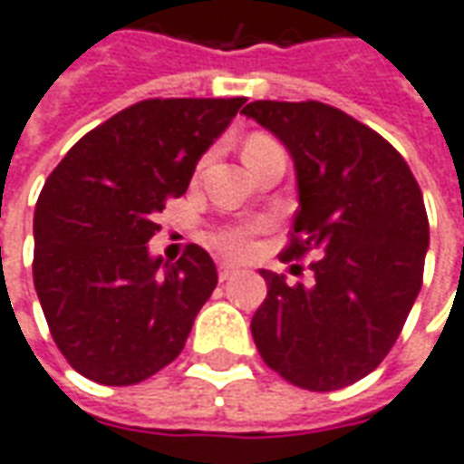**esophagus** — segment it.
<instances>
[{
  "label": "esophagus",
  "instance_id": "esophagus-1",
  "mask_svg": "<svg viewBox=\"0 0 464 464\" xmlns=\"http://www.w3.org/2000/svg\"><path fill=\"white\" fill-rule=\"evenodd\" d=\"M236 273H238V270H236L233 266H221V267H218V280L223 283V280H228V277H233Z\"/></svg>",
  "mask_w": 464,
  "mask_h": 464
}]
</instances>
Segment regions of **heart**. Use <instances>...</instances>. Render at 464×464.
I'll use <instances>...</instances> for the list:
<instances>
[{
    "label": "heart",
    "instance_id": "obj_1",
    "mask_svg": "<svg viewBox=\"0 0 464 464\" xmlns=\"http://www.w3.org/2000/svg\"><path fill=\"white\" fill-rule=\"evenodd\" d=\"M267 142H273L270 137L266 135H253L246 140V145H243V154L253 152V150H260V147H266ZM216 250H221L223 256H231V258H241L250 250L253 246V228L248 226H231V228H221V231L216 233L214 238H211Z\"/></svg>",
    "mask_w": 464,
    "mask_h": 464
}]
</instances>
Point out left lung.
Returning <instances> with one entry per match:
<instances>
[{
  "instance_id": "obj_1",
  "label": "left lung",
  "mask_w": 464,
  "mask_h": 464,
  "mask_svg": "<svg viewBox=\"0 0 464 464\" xmlns=\"http://www.w3.org/2000/svg\"><path fill=\"white\" fill-rule=\"evenodd\" d=\"M243 115L295 162L300 208L283 260L317 256L312 285L260 270L267 297L250 332L285 381L344 389L383 362L420 293L430 238L423 194L379 132L332 105L256 101Z\"/></svg>"
}]
</instances>
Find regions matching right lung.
I'll return each mask as SVG.
<instances>
[{"label": "right lung", "instance_id": "right-lung-1", "mask_svg": "<svg viewBox=\"0 0 464 464\" xmlns=\"http://www.w3.org/2000/svg\"><path fill=\"white\" fill-rule=\"evenodd\" d=\"M243 102L130 105L81 137L41 188L34 285L51 337L85 379L132 386L181 354L218 273L194 243L177 263L152 258L147 243Z\"/></svg>", "mask_w": 464, "mask_h": 464}]
</instances>
